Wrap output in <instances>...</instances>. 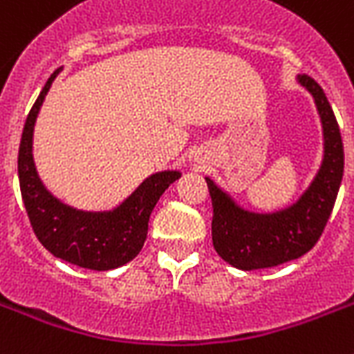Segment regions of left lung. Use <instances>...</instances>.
<instances>
[{
    "instance_id": "left-lung-1",
    "label": "left lung",
    "mask_w": 354,
    "mask_h": 354,
    "mask_svg": "<svg viewBox=\"0 0 354 354\" xmlns=\"http://www.w3.org/2000/svg\"><path fill=\"white\" fill-rule=\"evenodd\" d=\"M298 85L311 94L324 134V158L297 202L274 212H254L207 176L212 200V245L229 266L252 271L297 260L311 251L324 232L344 176V145L335 112L313 77L298 74Z\"/></svg>"
}]
</instances>
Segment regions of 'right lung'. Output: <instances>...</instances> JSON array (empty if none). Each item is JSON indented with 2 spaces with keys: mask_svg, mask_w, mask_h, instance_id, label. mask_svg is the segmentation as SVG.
Here are the masks:
<instances>
[{
  "mask_svg": "<svg viewBox=\"0 0 354 354\" xmlns=\"http://www.w3.org/2000/svg\"><path fill=\"white\" fill-rule=\"evenodd\" d=\"M59 73L62 67L50 74L23 127L18 154L23 203L34 234L48 252L83 269L111 271L125 266L142 251L152 209L182 172H154L112 211H82L57 200L39 180L32 156V136L43 100Z\"/></svg>",
  "mask_w": 354,
  "mask_h": 354,
  "instance_id": "right-lung-1",
  "label": "right lung"
}]
</instances>
